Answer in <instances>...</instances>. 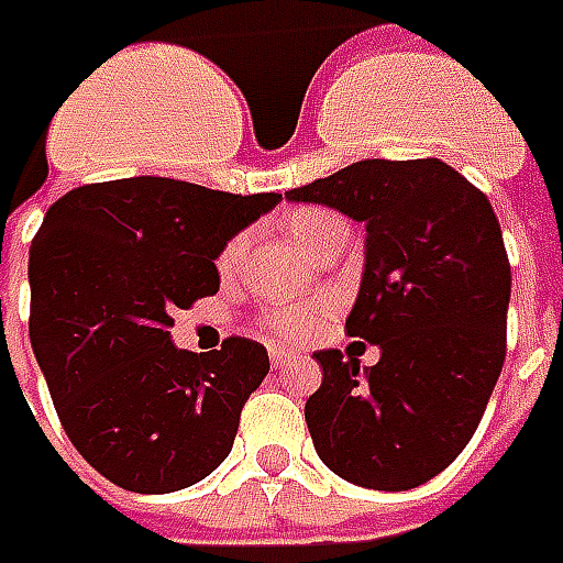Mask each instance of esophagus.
I'll return each instance as SVG.
<instances>
[{"label":"esophagus","mask_w":563,"mask_h":563,"mask_svg":"<svg viewBox=\"0 0 563 563\" xmlns=\"http://www.w3.org/2000/svg\"><path fill=\"white\" fill-rule=\"evenodd\" d=\"M294 357H297V354L285 352V349H269V361H273L275 369H282V366H288L290 361H294Z\"/></svg>","instance_id":"esophagus-1"}]
</instances>
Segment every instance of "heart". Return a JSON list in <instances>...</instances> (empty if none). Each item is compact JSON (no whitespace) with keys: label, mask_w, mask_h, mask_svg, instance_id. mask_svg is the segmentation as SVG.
<instances>
[{"label":"heart","mask_w":563,"mask_h":563,"mask_svg":"<svg viewBox=\"0 0 563 563\" xmlns=\"http://www.w3.org/2000/svg\"><path fill=\"white\" fill-rule=\"evenodd\" d=\"M339 218H333L330 211H318V209H302L294 211L288 218V230L294 242L300 245L306 254H312L314 245H318V239L324 236L330 227L336 224ZM242 251H245V236L230 239L221 251V257H218V269L221 273H233L236 269L239 257H242ZM318 324V314L312 309H302V306H282V309H269V312L263 314V330L275 339H302L309 336Z\"/></svg>","instance_id":"1"}]
</instances>
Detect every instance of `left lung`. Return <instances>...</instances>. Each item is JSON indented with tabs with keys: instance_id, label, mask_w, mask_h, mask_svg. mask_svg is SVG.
<instances>
[{
	"instance_id": "1",
	"label": "left lung",
	"mask_w": 563,
	"mask_h": 563,
	"mask_svg": "<svg viewBox=\"0 0 563 563\" xmlns=\"http://www.w3.org/2000/svg\"><path fill=\"white\" fill-rule=\"evenodd\" d=\"M364 224V275L345 333L378 345L361 366L314 352V452L339 479L418 488L464 452L506 357L512 275L488 197L442 161H357L285 194Z\"/></svg>"
}]
</instances>
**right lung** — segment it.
Returning <instances> with one entry per match:
<instances>
[{
    "label": "right lung",
    "instance_id": "right-lung-1",
    "mask_svg": "<svg viewBox=\"0 0 563 563\" xmlns=\"http://www.w3.org/2000/svg\"><path fill=\"white\" fill-rule=\"evenodd\" d=\"M278 202L139 175L47 209L30 249V342L66 437L114 485L181 492L233 449L269 354L242 336L194 354L169 330L175 309L218 294L227 242Z\"/></svg>",
    "mask_w": 563,
    "mask_h": 563
}]
</instances>
